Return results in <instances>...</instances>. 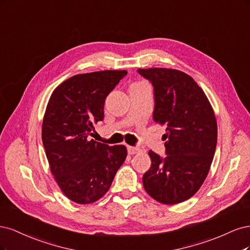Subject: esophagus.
<instances>
[{
	"mask_svg": "<svg viewBox=\"0 0 250 250\" xmlns=\"http://www.w3.org/2000/svg\"><path fill=\"white\" fill-rule=\"evenodd\" d=\"M126 149H127L128 155H135V154H138V152H140V148L136 147V146H127Z\"/></svg>",
	"mask_w": 250,
	"mask_h": 250,
	"instance_id": "34e87169",
	"label": "esophagus"
}]
</instances>
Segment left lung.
I'll use <instances>...</instances> for the list:
<instances>
[{"label": "left lung", "mask_w": 250, "mask_h": 250, "mask_svg": "<svg viewBox=\"0 0 250 250\" xmlns=\"http://www.w3.org/2000/svg\"><path fill=\"white\" fill-rule=\"evenodd\" d=\"M154 87V120L165 125V155L152 150L143 186L159 203L192 197L205 182L217 144V123L204 90L190 76L169 68H139Z\"/></svg>", "instance_id": "obj_1"}]
</instances>
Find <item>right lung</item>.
Here are the masks:
<instances>
[{
  "instance_id": "1",
  "label": "right lung",
  "mask_w": 250,
  "mask_h": 250,
  "mask_svg": "<svg viewBox=\"0 0 250 250\" xmlns=\"http://www.w3.org/2000/svg\"><path fill=\"white\" fill-rule=\"evenodd\" d=\"M127 74L103 70L77 75L52 93L42 123V143L51 171L62 192L77 204H91L109 190L126 158L125 146L89 139L104 119L108 94Z\"/></svg>"
}]
</instances>
